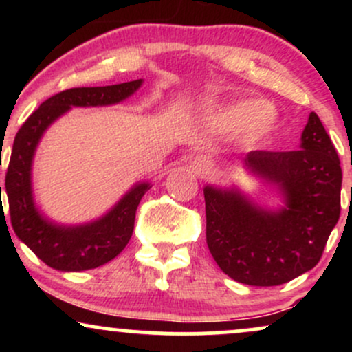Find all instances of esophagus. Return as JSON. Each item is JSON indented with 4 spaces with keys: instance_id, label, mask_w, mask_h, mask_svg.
<instances>
[{
    "instance_id": "esophagus-1",
    "label": "esophagus",
    "mask_w": 352,
    "mask_h": 352,
    "mask_svg": "<svg viewBox=\"0 0 352 352\" xmlns=\"http://www.w3.org/2000/svg\"><path fill=\"white\" fill-rule=\"evenodd\" d=\"M190 165H192V168L195 172L205 173L212 168V160H210L207 155H195L192 160H190Z\"/></svg>"
}]
</instances>
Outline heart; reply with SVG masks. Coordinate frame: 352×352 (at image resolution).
Wrapping results in <instances>:
<instances>
[{
    "label": "heart",
    "instance_id": "obj_1",
    "mask_svg": "<svg viewBox=\"0 0 352 352\" xmlns=\"http://www.w3.org/2000/svg\"><path fill=\"white\" fill-rule=\"evenodd\" d=\"M278 114L260 100H238L210 117V127L221 134H236L246 147H258L273 134Z\"/></svg>",
    "mask_w": 352,
    "mask_h": 352
}]
</instances>
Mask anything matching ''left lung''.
Segmentation results:
<instances>
[{
    "label": "left lung",
    "mask_w": 352,
    "mask_h": 352,
    "mask_svg": "<svg viewBox=\"0 0 352 352\" xmlns=\"http://www.w3.org/2000/svg\"><path fill=\"white\" fill-rule=\"evenodd\" d=\"M241 164L274 187L283 205L266 208L235 185H205L208 250L232 280L283 285L318 265L336 227L342 184L338 152L311 112L298 151H253Z\"/></svg>",
    "instance_id": "8db88e82"
}]
</instances>
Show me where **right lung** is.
<instances>
[{"label": "right lung", "mask_w": 352, "mask_h": 352, "mask_svg": "<svg viewBox=\"0 0 352 352\" xmlns=\"http://www.w3.org/2000/svg\"><path fill=\"white\" fill-rule=\"evenodd\" d=\"M142 84L144 79H137L114 86L67 89L44 100L14 137L6 172L11 225L16 236L51 268L84 272L114 260L131 240L137 207L152 185L137 182L96 220L79 225L58 223L39 210L33 192V162L44 132L72 107L114 106L131 98Z\"/></svg>", "instance_id": "add662e5"}]
</instances>
